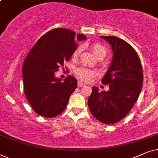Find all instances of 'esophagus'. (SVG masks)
<instances>
[{"instance_id": "esophagus-1", "label": "esophagus", "mask_w": 158, "mask_h": 158, "mask_svg": "<svg viewBox=\"0 0 158 158\" xmlns=\"http://www.w3.org/2000/svg\"><path fill=\"white\" fill-rule=\"evenodd\" d=\"M85 86V85L82 82H78V87H82Z\"/></svg>"}]
</instances>
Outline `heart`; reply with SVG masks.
I'll list each match as a JSON object with an SVG mask.
<instances>
[{"label":"heart","instance_id":"obj_1","mask_svg":"<svg viewBox=\"0 0 158 158\" xmlns=\"http://www.w3.org/2000/svg\"><path fill=\"white\" fill-rule=\"evenodd\" d=\"M90 50H92L94 56H96L98 59H102L106 57L107 55V49L105 46L100 43H94L89 45ZM81 52V48H76L73 52V57L77 58L79 56ZM75 74L77 77L80 79L81 81H89L93 78L94 76L97 75V72L94 70L89 69L85 67H79L76 69Z\"/></svg>","mask_w":158,"mask_h":158}]
</instances>
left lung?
Masks as SVG:
<instances>
[{
	"instance_id": "8db88e82",
	"label": "left lung",
	"mask_w": 158,
	"mask_h": 158,
	"mask_svg": "<svg viewBox=\"0 0 158 158\" xmlns=\"http://www.w3.org/2000/svg\"><path fill=\"white\" fill-rule=\"evenodd\" d=\"M113 49V61L102 79L108 92L92 87L88 98L92 115L106 124L123 119L135 104L143 85V69L137 52L125 40L115 36H101Z\"/></svg>"
}]
</instances>
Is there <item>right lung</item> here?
Masks as SVG:
<instances>
[{
  "instance_id": "right-lung-1",
  "label": "right lung",
  "mask_w": 158,
  "mask_h": 158,
  "mask_svg": "<svg viewBox=\"0 0 158 158\" xmlns=\"http://www.w3.org/2000/svg\"><path fill=\"white\" fill-rule=\"evenodd\" d=\"M85 35L65 28H55L43 35L31 48L22 66L24 92L32 110L45 118L60 115L77 87L69 75L62 82L55 73L68 61Z\"/></svg>"
}]
</instances>
